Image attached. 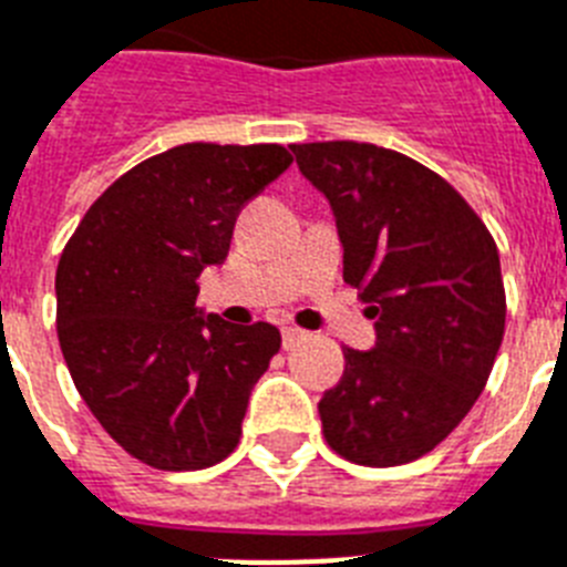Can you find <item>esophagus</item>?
<instances>
[{
	"label": "esophagus",
	"mask_w": 567,
	"mask_h": 567,
	"mask_svg": "<svg viewBox=\"0 0 567 567\" xmlns=\"http://www.w3.org/2000/svg\"><path fill=\"white\" fill-rule=\"evenodd\" d=\"M308 331H302V328L297 326H285L282 328V346L285 349H293V346H299V342L306 340Z\"/></svg>",
	"instance_id": "34e87169"
}]
</instances>
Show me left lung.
I'll return each mask as SVG.
<instances>
[{
    "label": "left lung",
    "instance_id": "left-lung-1",
    "mask_svg": "<svg viewBox=\"0 0 567 567\" xmlns=\"http://www.w3.org/2000/svg\"><path fill=\"white\" fill-rule=\"evenodd\" d=\"M299 173L326 195L342 279L374 322V349H346L320 401L326 441L363 467L435 450L473 409L504 334L493 236L441 175L357 141L293 144Z\"/></svg>",
    "mask_w": 567,
    "mask_h": 567
}]
</instances>
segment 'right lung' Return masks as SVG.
<instances>
[{
	"label": "right lung",
	"mask_w": 567,
	"mask_h": 567,
	"mask_svg": "<svg viewBox=\"0 0 567 567\" xmlns=\"http://www.w3.org/2000/svg\"><path fill=\"white\" fill-rule=\"evenodd\" d=\"M279 144H184L114 181L56 265V334L85 406L155 470H204L236 450L247 401L282 337L195 306L236 216L291 166Z\"/></svg>",
	"instance_id": "add662e5"
}]
</instances>
